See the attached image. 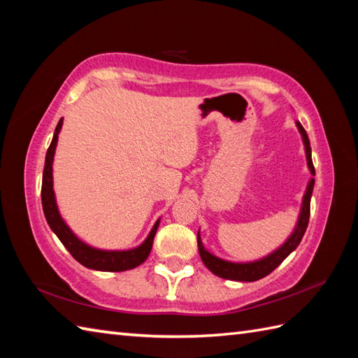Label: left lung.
Listing matches in <instances>:
<instances>
[{
	"label": "left lung",
	"instance_id": "obj_1",
	"mask_svg": "<svg viewBox=\"0 0 358 358\" xmlns=\"http://www.w3.org/2000/svg\"><path fill=\"white\" fill-rule=\"evenodd\" d=\"M296 129L301 135L303 140V146H305V154H306V163H308V169L310 172V175H315V169L313 164V152H310V144H309V138L308 134L303 126L296 121L295 123ZM314 185L315 180L310 178L308 181L306 191L305 195H303L301 200V208H300V214L299 218H296V223L294 231L291 232V235L286 238V241L281 245L280 248H277L275 250H272L271 254H268L263 258H258V260L254 262H229L224 260V258H220L217 255H214L212 252L204 248L201 237H200V229H199V235H196V243H199V252L201 260L204 263V266L212 272L215 273L217 277L220 278H226V280H234V281H257L269 273L277 268V266L285 260V258L294 252L296 249V246L300 245V241L303 238V235L306 232V227L309 223V206H310V196H313V191H314Z\"/></svg>",
	"mask_w": 358,
	"mask_h": 358
}]
</instances>
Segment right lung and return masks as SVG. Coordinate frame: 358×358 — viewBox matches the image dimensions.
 Instances as JSON below:
<instances>
[{
	"mask_svg": "<svg viewBox=\"0 0 358 358\" xmlns=\"http://www.w3.org/2000/svg\"><path fill=\"white\" fill-rule=\"evenodd\" d=\"M63 127V118L58 121L55 127V132H53V138L50 146L48 149V154H45V163H44V171H43V187H41V201H43V210L44 217L48 220V224L53 234L57 235L59 241L63 243L64 248L69 250L72 257L86 266L89 269L94 271H104V272H121V271H129L134 269L136 266L146 262V258L150 254L152 243H154V237L158 229L159 220L158 218L155 224L152 226L149 235L146 237L141 245L132 249H123V250H108V249H98L87 245V243L83 241L77 237L67 223L63 220L62 214H59L57 199H55V191H53V157H55V149L58 144V135Z\"/></svg>",
	"mask_w": 358,
	"mask_h": 358,
	"instance_id": "1",
	"label": "right lung"
}]
</instances>
